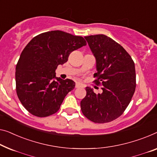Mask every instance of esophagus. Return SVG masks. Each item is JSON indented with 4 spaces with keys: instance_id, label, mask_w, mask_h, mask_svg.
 <instances>
[{
    "instance_id": "34e87169",
    "label": "esophagus",
    "mask_w": 157,
    "mask_h": 157,
    "mask_svg": "<svg viewBox=\"0 0 157 157\" xmlns=\"http://www.w3.org/2000/svg\"><path fill=\"white\" fill-rule=\"evenodd\" d=\"M81 86H83L82 85V84L78 83V82L76 83V85H75V87H76V88H79V87H81Z\"/></svg>"
}]
</instances>
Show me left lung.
Listing matches in <instances>:
<instances>
[{
	"label": "left lung",
	"mask_w": 157,
	"mask_h": 157,
	"mask_svg": "<svg viewBox=\"0 0 157 157\" xmlns=\"http://www.w3.org/2000/svg\"><path fill=\"white\" fill-rule=\"evenodd\" d=\"M97 62L94 75L102 93L96 94L86 86V97L80 102L86 118L97 123L115 120L127 108L136 86L135 63L127 51L116 41L104 34L85 36Z\"/></svg>",
	"instance_id": "8db88e82"
}]
</instances>
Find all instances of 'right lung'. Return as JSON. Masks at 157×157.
I'll return each instance as SVG.
<instances>
[{
    "label": "right lung",
    "instance_id": "1",
    "mask_svg": "<svg viewBox=\"0 0 157 157\" xmlns=\"http://www.w3.org/2000/svg\"><path fill=\"white\" fill-rule=\"evenodd\" d=\"M86 45L83 37L59 30L41 33L27 44L16 65L15 81L19 99L30 113L41 118L59 110L75 82L56 78V70Z\"/></svg>",
    "mask_w": 157,
    "mask_h": 157
}]
</instances>
